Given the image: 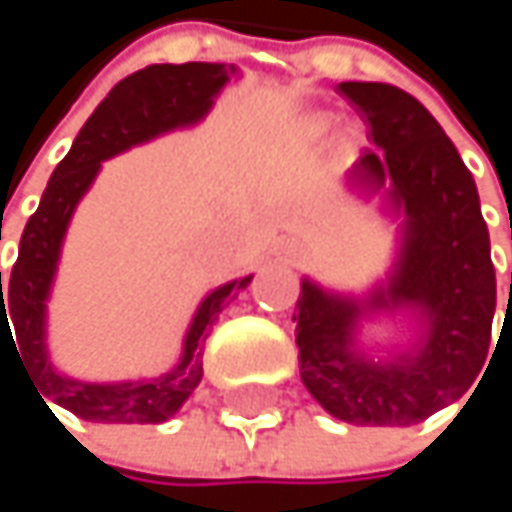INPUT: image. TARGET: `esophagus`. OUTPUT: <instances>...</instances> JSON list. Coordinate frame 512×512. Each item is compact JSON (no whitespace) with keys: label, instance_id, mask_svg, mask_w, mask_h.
<instances>
[{"label":"esophagus","instance_id":"1","mask_svg":"<svg viewBox=\"0 0 512 512\" xmlns=\"http://www.w3.org/2000/svg\"><path fill=\"white\" fill-rule=\"evenodd\" d=\"M284 255H287V257L296 255V246H293V243H287V246H284Z\"/></svg>","mask_w":512,"mask_h":512}]
</instances>
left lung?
<instances>
[{"mask_svg": "<svg viewBox=\"0 0 512 512\" xmlns=\"http://www.w3.org/2000/svg\"><path fill=\"white\" fill-rule=\"evenodd\" d=\"M341 91L364 112L376 142L347 183L385 195L400 216V249L367 296L302 281L293 314L299 370L338 421L409 427L460 400L486 361L495 314L489 234L468 168L415 97L382 82H344ZM379 313H409L416 323L413 344L385 359L357 347L360 323Z\"/></svg>", "mask_w": 512, "mask_h": 512, "instance_id": "1", "label": "left lung"}]
</instances>
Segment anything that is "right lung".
<instances>
[{
    "mask_svg": "<svg viewBox=\"0 0 512 512\" xmlns=\"http://www.w3.org/2000/svg\"><path fill=\"white\" fill-rule=\"evenodd\" d=\"M201 70L216 76V88H222L237 67L225 70V64H151L127 76L109 91V97L79 130L70 154L58 162L50 186L41 198V207L29 219L5 299H2L0 272V358L2 338H11L8 344H14V353L20 361H26L23 367H29L26 373H32L29 379L32 385H38L35 391L44 394L41 400L47 403L50 397L58 406L70 409L85 421L159 424L171 418L201 382V347L213 320L225 308L228 296L252 281V275H240L210 287L195 305L189 326L183 329L177 356L159 370L115 379V376H82L55 361L50 344V299L76 204L82 201V195L88 192L100 165L109 156L136 145L139 130L154 124V118H159L162 112L180 106V100H186L198 88L204 76ZM192 121L195 115L186 118L183 124ZM8 316L15 323L17 342L13 341L15 334L10 335Z\"/></svg>",
    "mask_w": 512,
    "mask_h": 512,
    "instance_id": "obj_1",
    "label": "right lung"
}]
</instances>
